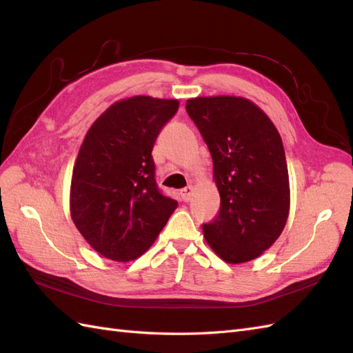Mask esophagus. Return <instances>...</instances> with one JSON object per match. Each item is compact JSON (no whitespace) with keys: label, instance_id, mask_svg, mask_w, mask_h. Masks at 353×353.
Returning <instances> with one entry per match:
<instances>
[{"label":"esophagus","instance_id":"obj_1","mask_svg":"<svg viewBox=\"0 0 353 353\" xmlns=\"http://www.w3.org/2000/svg\"><path fill=\"white\" fill-rule=\"evenodd\" d=\"M191 197H193V187H185L181 190V199H183L184 201H190Z\"/></svg>","mask_w":353,"mask_h":353}]
</instances>
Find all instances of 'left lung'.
I'll return each instance as SVG.
<instances>
[{
  "instance_id": "left-lung-1",
  "label": "left lung",
  "mask_w": 353,
  "mask_h": 353,
  "mask_svg": "<svg viewBox=\"0 0 353 353\" xmlns=\"http://www.w3.org/2000/svg\"><path fill=\"white\" fill-rule=\"evenodd\" d=\"M185 110L205 140L221 208L203 223V236L221 259H256L280 237L290 209V185L281 137L248 99L197 97Z\"/></svg>"
}]
</instances>
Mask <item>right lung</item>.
Here are the masks:
<instances>
[{"mask_svg":"<svg viewBox=\"0 0 353 353\" xmlns=\"http://www.w3.org/2000/svg\"><path fill=\"white\" fill-rule=\"evenodd\" d=\"M178 105L147 95L116 101L85 135L72 174L70 215L104 258L137 259L178 206L159 190L152 156Z\"/></svg>","mask_w":353,"mask_h":353,"instance_id":"obj_1","label":"right lung"}]
</instances>
